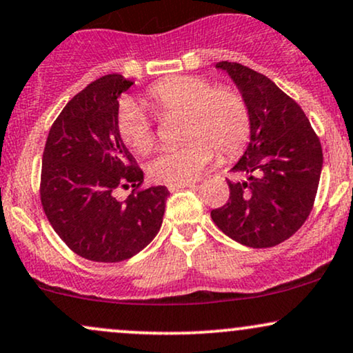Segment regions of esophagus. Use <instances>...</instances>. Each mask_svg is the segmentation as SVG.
<instances>
[{
  "instance_id": "1",
  "label": "esophagus",
  "mask_w": 353,
  "mask_h": 353,
  "mask_svg": "<svg viewBox=\"0 0 353 353\" xmlns=\"http://www.w3.org/2000/svg\"><path fill=\"white\" fill-rule=\"evenodd\" d=\"M184 188L194 189V188H197V184H195V182H185V184H174V185H168V189H169V190H179V189H184Z\"/></svg>"
}]
</instances>
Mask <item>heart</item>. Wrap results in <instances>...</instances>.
Masks as SVG:
<instances>
[{"instance_id": "obj_1", "label": "heart", "mask_w": 353, "mask_h": 353, "mask_svg": "<svg viewBox=\"0 0 353 353\" xmlns=\"http://www.w3.org/2000/svg\"><path fill=\"white\" fill-rule=\"evenodd\" d=\"M150 107L158 114L182 113L181 146L163 150L148 165L151 179L161 184L194 181L214 158V145L223 158H233L250 138V110L243 97L232 88H215L210 80L181 75L161 80L146 92ZM117 128L126 146L150 151L154 130L148 113L133 100H123Z\"/></svg>"}]
</instances>
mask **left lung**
I'll return each instance as SVG.
<instances>
[{"mask_svg":"<svg viewBox=\"0 0 353 353\" xmlns=\"http://www.w3.org/2000/svg\"><path fill=\"white\" fill-rule=\"evenodd\" d=\"M250 110V143L232 171L230 197L210 212L232 240L270 248L288 240L311 214L322 171V148L303 110L266 75L236 62H219Z\"/></svg>","mask_w":353,"mask_h":353,"instance_id":"1","label":"left lung"}]
</instances>
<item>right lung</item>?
Segmentation results:
<instances>
[{"label":"right lung","instance_id":"right-lung-1","mask_svg":"<svg viewBox=\"0 0 353 353\" xmlns=\"http://www.w3.org/2000/svg\"><path fill=\"white\" fill-rule=\"evenodd\" d=\"M133 82L108 74L83 88L54 121L42 154L41 202L52 228L74 253L90 261L118 263L139 253L163 223L164 185L131 192L143 182L117 128L118 97Z\"/></svg>","mask_w":353,"mask_h":353}]
</instances>
